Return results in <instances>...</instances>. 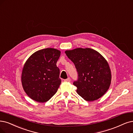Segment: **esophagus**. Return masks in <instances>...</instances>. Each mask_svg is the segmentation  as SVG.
<instances>
[{
	"mask_svg": "<svg viewBox=\"0 0 133 133\" xmlns=\"http://www.w3.org/2000/svg\"><path fill=\"white\" fill-rule=\"evenodd\" d=\"M64 81H65V82H70L71 81V79H70V78H67V79H65Z\"/></svg>",
	"mask_w": 133,
	"mask_h": 133,
	"instance_id": "1",
	"label": "esophagus"
}]
</instances>
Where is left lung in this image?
<instances>
[{
	"mask_svg": "<svg viewBox=\"0 0 133 133\" xmlns=\"http://www.w3.org/2000/svg\"><path fill=\"white\" fill-rule=\"evenodd\" d=\"M65 53L78 72L77 81L73 82L78 94L87 101L96 100L104 95L111 82V70L106 59L90 48H77Z\"/></svg>",
	"mask_w": 133,
	"mask_h": 133,
	"instance_id": "8db88e82",
	"label": "left lung"
}]
</instances>
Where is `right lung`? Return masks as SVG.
<instances>
[{
	"instance_id": "obj_1",
	"label": "right lung",
	"mask_w": 133,
	"mask_h": 133,
	"mask_svg": "<svg viewBox=\"0 0 133 133\" xmlns=\"http://www.w3.org/2000/svg\"><path fill=\"white\" fill-rule=\"evenodd\" d=\"M60 51L53 48L38 50L23 66L21 81L27 95L33 100L45 102L55 94L60 86V70L56 66Z\"/></svg>"
}]
</instances>
